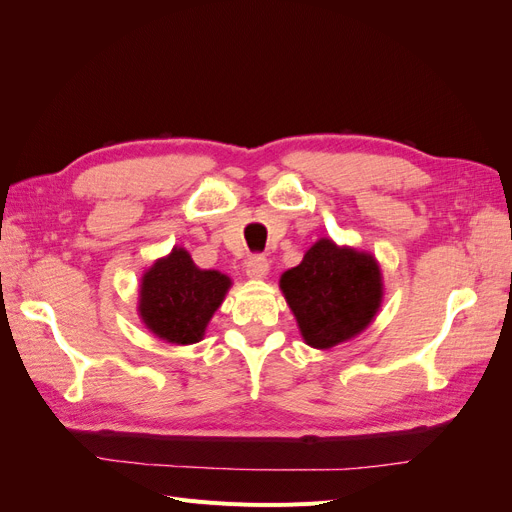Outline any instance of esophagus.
Returning <instances> with one entry per match:
<instances>
[{
	"mask_svg": "<svg viewBox=\"0 0 512 512\" xmlns=\"http://www.w3.org/2000/svg\"><path fill=\"white\" fill-rule=\"evenodd\" d=\"M245 273L247 277H252V280H262V277H267L269 273V260L265 256H250L245 265Z\"/></svg>",
	"mask_w": 512,
	"mask_h": 512,
	"instance_id": "esophagus-1",
	"label": "esophagus"
}]
</instances>
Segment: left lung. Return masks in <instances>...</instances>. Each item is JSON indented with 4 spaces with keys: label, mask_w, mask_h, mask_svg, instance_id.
<instances>
[{
    "label": "left lung",
    "mask_w": 512,
    "mask_h": 512,
    "mask_svg": "<svg viewBox=\"0 0 512 512\" xmlns=\"http://www.w3.org/2000/svg\"><path fill=\"white\" fill-rule=\"evenodd\" d=\"M280 288L307 346L329 350L369 327L382 303L376 258L331 239L316 241L301 265L288 269Z\"/></svg>",
    "instance_id": "8db88e82"
}]
</instances>
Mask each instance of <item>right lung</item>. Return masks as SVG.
<instances>
[{
  "label": "right lung",
  "instance_id": "obj_1",
  "mask_svg": "<svg viewBox=\"0 0 512 512\" xmlns=\"http://www.w3.org/2000/svg\"><path fill=\"white\" fill-rule=\"evenodd\" d=\"M230 284L228 275L198 269L183 247H173V252L145 271L138 290V316L168 344H196Z\"/></svg>",
  "mask_w": 512,
  "mask_h": 512
}]
</instances>
